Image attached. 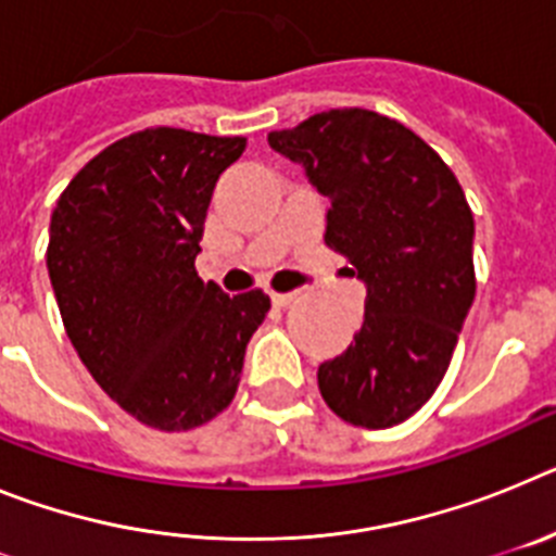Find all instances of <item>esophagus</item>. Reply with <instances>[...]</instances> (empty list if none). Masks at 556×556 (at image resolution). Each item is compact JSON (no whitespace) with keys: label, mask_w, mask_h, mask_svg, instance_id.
Here are the masks:
<instances>
[{"label":"esophagus","mask_w":556,"mask_h":556,"mask_svg":"<svg viewBox=\"0 0 556 556\" xmlns=\"http://www.w3.org/2000/svg\"><path fill=\"white\" fill-rule=\"evenodd\" d=\"M269 298H273L275 306L283 308V306H289V303L294 301V292H273V294H269Z\"/></svg>","instance_id":"1"}]
</instances>
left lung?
<instances>
[{
  "mask_svg": "<svg viewBox=\"0 0 556 556\" xmlns=\"http://www.w3.org/2000/svg\"><path fill=\"white\" fill-rule=\"evenodd\" d=\"M331 200L326 244L367 287L345 353L317 370L345 424L390 429L434 395L476 294L473 214L417 132L365 108H333L267 136Z\"/></svg>",
  "mask_w": 556,
  "mask_h": 556,
  "instance_id": "obj_1",
  "label": "left lung"
}]
</instances>
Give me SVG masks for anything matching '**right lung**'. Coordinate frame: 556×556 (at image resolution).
<instances>
[{"label":"right lung","instance_id":"1","mask_svg":"<svg viewBox=\"0 0 556 556\" xmlns=\"http://www.w3.org/2000/svg\"><path fill=\"white\" fill-rule=\"evenodd\" d=\"M242 136L147 127L94 155L58 198L47 269L77 356L139 424L189 431L233 401L262 289L225 294L194 258Z\"/></svg>","mask_w":556,"mask_h":556}]
</instances>
